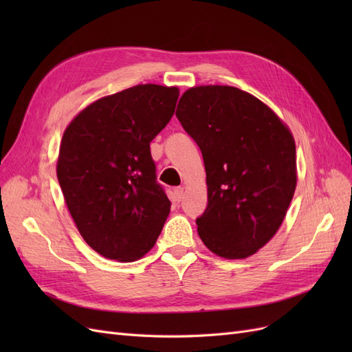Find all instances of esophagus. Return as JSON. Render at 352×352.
<instances>
[{"mask_svg":"<svg viewBox=\"0 0 352 352\" xmlns=\"http://www.w3.org/2000/svg\"><path fill=\"white\" fill-rule=\"evenodd\" d=\"M173 198H175L176 202L182 201V198H184V188H176V189L173 190Z\"/></svg>","mask_w":352,"mask_h":352,"instance_id":"esophagus-1","label":"esophagus"}]
</instances>
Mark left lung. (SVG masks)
<instances>
[{"label":"left lung","instance_id":"1","mask_svg":"<svg viewBox=\"0 0 352 352\" xmlns=\"http://www.w3.org/2000/svg\"><path fill=\"white\" fill-rule=\"evenodd\" d=\"M176 116L204 158L208 204L197 219L201 241L219 257H250L279 230L295 192L291 129L254 95L221 85L185 91Z\"/></svg>","mask_w":352,"mask_h":352}]
</instances>
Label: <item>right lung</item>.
<instances>
[{
    "label": "right lung",
    "mask_w": 352,
    "mask_h": 352,
    "mask_svg": "<svg viewBox=\"0 0 352 352\" xmlns=\"http://www.w3.org/2000/svg\"><path fill=\"white\" fill-rule=\"evenodd\" d=\"M177 87L136 85L89 104L66 127L57 177L82 238L102 257L131 263L158 238L170 201L150 142L172 119Z\"/></svg>",
    "instance_id": "obj_1"
}]
</instances>
